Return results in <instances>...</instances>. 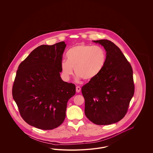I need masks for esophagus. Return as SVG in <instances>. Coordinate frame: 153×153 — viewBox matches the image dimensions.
I'll list each match as a JSON object with an SVG mask.
<instances>
[{
    "instance_id": "esophagus-1",
    "label": "esophagus",
    "mask_w": 153,
    "mask_h": 153,
    "mask_svg": "<svg viewBox=\"0 0 153 153\" xmlns=\"http://www.w3.org/2000/svg\"><path fill=\"white\" fill-rule=\"evenodd\" d=\"M76 92L79 93L80 92V91H81V88H80V87H76Z\"/></svg>"
}]
</instances>
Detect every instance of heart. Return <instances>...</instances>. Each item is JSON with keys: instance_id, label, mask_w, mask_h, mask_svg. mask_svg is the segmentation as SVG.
Returning <instances> with one entry per match:
<instances>
[{"instance_id": "heart-1", "label": "heart", "mask_w": 153, "mask_h": 153, "mask_svg": "<svg viewBox=\"0 0 153 153\" xmlns=\"http://www.w3.org/2000/svg\"><path fill=\"white\" fill-rule=\"evenodd\" d=\"M67 61L61 63L62 74L69 80L74 73L76 79L93 80L102 72L107 59L104 49L99 46L79 44L70 48L66 54Z\"/></svg>"}]
</instances>
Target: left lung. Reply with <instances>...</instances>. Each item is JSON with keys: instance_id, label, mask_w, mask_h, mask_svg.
Returning a JSON list of instances; mask_svg holds the SVG:
<instances>
[{"instance_id": "left-lung-1", "label": "left lung", "mask_w": 153, "mask_h": 153, "mask_svg": "<svg viewBox=\"0 0 153 153\" xmlns=\"http://www.w3.org/2000/svg\"><path fill=\"white\" fill-rule=\"evenodd\" d=\"M93 42L104 47L107 59L102 72L81 89L85 114L97 125L115 123L126 115L134 96L132 69L120 49L111 41Z\"/></svg>"}]
</instances>
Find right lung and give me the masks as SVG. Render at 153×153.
Wrapping results in <instances>:
<instances>
[{
    "instance_id": "obj_1",
    "label": "right lung",
    "mask_w": 153,
    "mask_h": 153,
    "mask_svg": "<svg viewBox=\"0 0 153 153\" xmlns=\"http://www.w3.org/2000/svg\"><path fill=\"white\" fill-rule=\"evenodd\" d=\"M65 42L42 45L20 64L13 87V97L23 119L42 130H53L63 123L67 102L76 87L61 79V63Z\"/></svg>"
}]
</instances>
